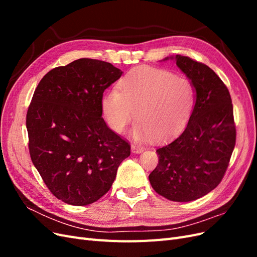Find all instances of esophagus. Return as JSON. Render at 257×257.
<instances>
[{
    "instance_id": "esophagus-1",
    "label": "esophagus",
    "mask_w": 257,
    "mask_h": 257,
    "mask_svg": "<svg viewBox=\"0 0 257 257\" xmlns=\"http://www.w3.org/2000/svg\"><path fill=\"white\" fill-rule=\"evenodd\" d=\"M144 150H145V148L141 145H136V144L132 145V151H133L134 153H142Z\"/></svg>"
}]
</instances>
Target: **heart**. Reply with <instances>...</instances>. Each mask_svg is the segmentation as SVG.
Returning <instances> with one entry per match:
<instances>
[{"label":"heart","mask_w":257,"mask_h":257,"mask_svg":"<svg viewBox=\"0 0 257 257\" xmlns=\"http://www.w3.org/2000/svg\"><path fill=\"white\" fill-rule=\"evenodd\" d=\"M108 90L102 98V113L108 126L118 134L135 118L136 138L152 136L163 141L182 130L195 104V90L183 76L166 69L139 67Z\"/></svg>","instance_id":"b5f03b06"}]
</instances>
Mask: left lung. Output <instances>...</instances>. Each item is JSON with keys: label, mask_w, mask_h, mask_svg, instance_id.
Wrapping results in <instances>:
<instances>
[{"label": "left lung", "mask_w": 257, "mask_h": 257, "mask_svg": "<svg viewBox=\"0 0 257 257\" xmlns=\"http://www.w3.org/2000/svg\"><path fill=\"white\" fill-rule=\"evenodd\" d=\"M176 63L191 80L196 102L182 133L157 150L159 164L149 180L161 196L191 201L222 181L236 145V125L229 91L220 77L189 57L177 54Z\"/></svg>", "instance_id": "obj_1"}]
</instances>
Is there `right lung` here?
<instances>
[{
    "mask_svg": "<svg viewBox=\"0 0 257 257\" xmlns=\"http://www.w3.org/2000/svg\"><path fill=\"white\" fill-rule=\"evenodd\" d=\"M122 75L105 61L78 59L46 74L27 112L29 151L43 181L58 199L94 203L110 190L127 141L102 116L104 91Z\"/></svg>",
    "mask_w": 257,
    "mask_h": 257,
    "instance_id": "obj_1",
    "label": "right lung"
}]
</instances>
